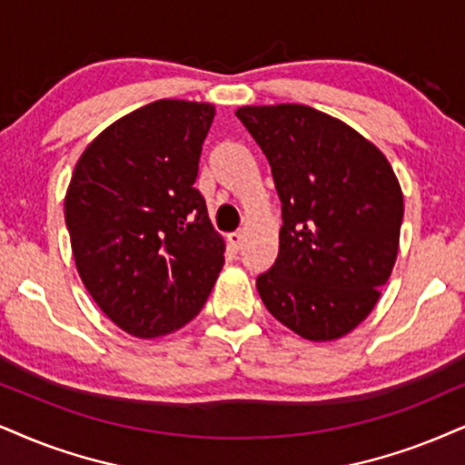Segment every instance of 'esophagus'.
Returning a JSON list of instances; mask_svg holds the SVG:
<instances>
[{
	"label": "esophagus",
	"mask_w": 465,
	"mask_h": 465,
	"mask_svg": "<svg viewBox=\"0 0 465 465\" xmlns=\"http://www.w3.org/2000/svg\"><path fill=\"white\" fill-rule=\"evenodd\" d=\"M226 242H228V245H231V250L237 252L243 245V234L242 232H231L226 237Z\"/></svg>",
	"instance_id": "esophagus-1"
}]
</instances>
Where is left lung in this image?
Instances as JSON below:
<instances>
[{"label": "left lung", "mask_w": 465, "mask_h": 465, "mask_svg": "<svg viewBox=\"0 0 465 465\" xmlns=\"http://www.w3.org/2000/svg\"><path fill=\"white\" fill-rule=\"evenodd\" d=\"M272 165L278 259L256 278L267 311L308 341H334L369 317L391 278L403 193L383 153L308 105L239 107Z\"/></svg>", "instance_id": "1"}]
</instances>
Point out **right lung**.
Returning a JSON list of instances; mask_svg holds the SVG:
<instances>
[{"instance_id": "obj_1", "label": "right lung", "mask_w": 465, "mask_h": 465, "mask_svg": "<svg viewBox=\"0 0 465 465\" xmlns=\"http://www.w3.org/2000/svg\"><path fill=\"white\" fill-rule=\"evenodd\" d=\"M209 103L162 99L90 142L64 198L74 265L120 330L157 338L203 311L223 239L193 187Z\"/></svg>"}]
</instances>
